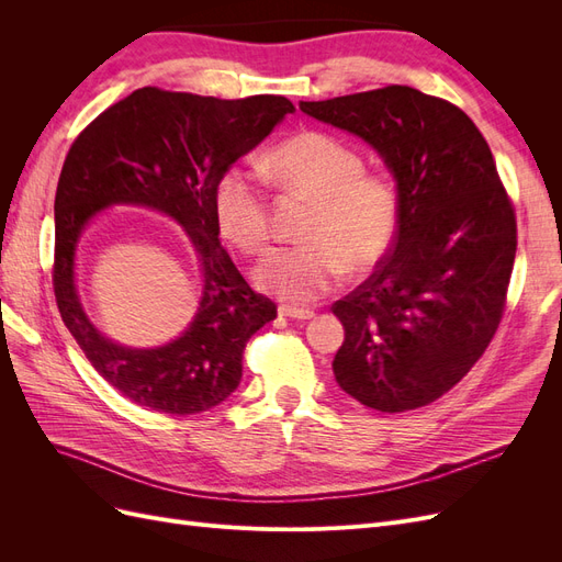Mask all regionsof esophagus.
I'll return each instance as SVG.
<instances>
[{"mask_svg": "<svg viewBox=\"0 0 562 562\" xmlns=\"http://www.w3.org/2000/svg\"><path fill=\"white\" fill-rule=\"evenodd\" d=\"M279 314H281V316H288V318H297V321H310V318H314V312H312V310L291 307V304H281Z\"/></svg>", "mask_w": 562, "mask_h": 562, "instance_id": "34e87169", "label": "esophagus"}]
</instances>
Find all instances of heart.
Here are the masks:
<instances>
[{"label": "heart", "mask_w": 562, "mask_h": 562, "mask_svg": "<svg viewBox=\"0 0 562 562\" xmlns=\"http://www.w3.org/2000/svg\"><path fill=\"white\" fill-rule=\"evenodd\" d=\"M265 173L314 199L307 244L271 250L255 269L265 293L293 304L316 302L335 291L345 267L353 274L375 267L394 244L401 217L396 182L363 173L351 145L321 131L283 140L262 161ZM215 217L227 239L248 255L271 241L269 199L260 173L234 166L215 187Z\"/></svg>", "instance_id": "obj_1"}]
</instances>
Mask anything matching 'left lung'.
Segmentation results:
<instances>
[{
    "instance_id": "left-lung-1",
    "label": "left lung",
    "mask_w": 562,
    "mask_h": 562,
    "mask_svg": "<svg viewBox=\"0 0 562 562\" xmlns=\"http://www.w3.org/2000/svg\"><path fill=\"white\" fill-rule=\"evenodd\" d=\"M300 110L363 138L398 187L394 248L333 304L345 342L337 384L380 413L450 391L495 337L516 260V213L471 119L411 87L339 95Z\"/></svg>"
}]
</instances>
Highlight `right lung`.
Instances as JSON below:
<instances>
[{
    "instance_id": "right-lung-1",
    "label": "right lung",
    "mask_w": 562,
    "mask_h": 562,
    "mask_svg": "<svg viewBox=\"0 0 562 562\" xmlns=\"http://www.w3.org/2000/svg\"><path fill=\"white\" fill-rule=\"evenodd\" d=\"M293 110L283 95L220 100L145 87L98 114L67 151L54 206L58 312L98 375L128 401L157 413L194 415L239 386L246 342L277 318V304L252 291L220 244L215 187ZM110 205H143L173 216L200 258V310L188 330L164 348L116 346L80 307L76 246L90 220Z\"/></svg>"
}]
</instances>
